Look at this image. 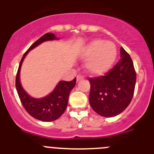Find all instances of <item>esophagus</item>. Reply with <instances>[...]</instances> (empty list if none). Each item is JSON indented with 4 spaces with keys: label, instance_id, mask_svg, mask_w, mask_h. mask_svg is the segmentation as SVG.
Listing matches in <instances>:
<instances>
[{
    "label": "esophagus",
    "instance_id": "esophagus-1",
    "mask_svg": "<svg viewBox=\"0 0 154 154\" xmlns=\"http://www.w3.org/2000/svg\"><path fill=\"white\" fill-rule=\"evenodd\" d=\"M83 79H84V76L82 75H78L77 77H76V80H77V81H79V80Z\"/></svg>",
    "mask_w": 154,
    "mask_h": 154
}]
</instances>
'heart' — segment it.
I'll return each mask as SVG.
<instances>
[{"label":"heart","mask_w":154,"mask_h":154,"mask_svg":"<svg viewBox=\"0 0 154 154\" xmlns=\"http://www.w3.org/2000/svg\"><path fill=\"white\" fill-rule=\"evenodd\" d=\"M117 55L116 46L113 42L94 40L84 47L82 56L87 58L85 69L93 75H101L109 70Z\"/></svg>","instance_id":"b5f03b06"}]
</instances>
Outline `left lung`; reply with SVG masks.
<instances>
[{
	"label": "left lung",
	"instance_id": "left-lung-1",
	"mask_svg": "<svg viewBox=\"0 0 154 154\" xmlns=\"http://www.w3.org/2000/svg\"><path fill=\"white\" fill-rule=\"evenodd\" d=\"M120 60L104 75L89 79V103L99 115L111 117L126 109L133 99L137 74L130 55L120 48Z\"/></svg>",
	"mask_w": 154,
	"mask_h": 154
}]
</instances>
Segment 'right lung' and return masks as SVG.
Listing matches in <instances>:
<instances>
[{
	"mask_svg": "<svg viewBox=\"0 0 154 154\" xmlns=\"http://www.w3.org/2000/svg\"><path fill=\"white\" fill-rule=\"evenodd\" d=\"M55 39L58 38L54 34L47 33L37 40L23 55L16 75V89L24 108L32 117L45 122L55 120L64 113L67 107L69 93L75 85L76 78L70 82L60 81L55 89L48 96L42 99H35L31 97L21 86L20 82V70L23 60L28 51L42 42Z\"/></svg>",
	"mask_w": 154,
	"mask_h": 154,
	"instance_id": "right-lung-1",
	"label": "right lung"
}]
</instances>
